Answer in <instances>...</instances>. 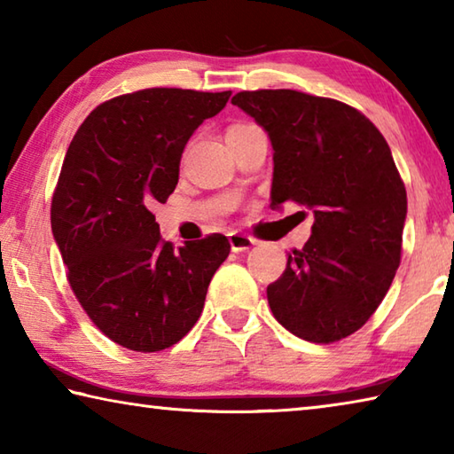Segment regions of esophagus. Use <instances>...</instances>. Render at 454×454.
<instances>
[{
    "label": "esophagus",
    "mask_w": 454,
    "mask_h": 454,
    "mask_svg": "<svg viewBox=\"0 0 454 454\" xmlns=\"http://www.w3.org/2000/svg\"><path fill=\"white\" fill-rule=\"evenodd\" d=\"M228 240L230 246H232L234 252H244V250H250L252 246L256 244V240L248 234H242V232H230L228 234Z\"/></svg>",
    "instance_id": "obj_1"
}]
</instances>
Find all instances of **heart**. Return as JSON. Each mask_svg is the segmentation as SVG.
Wrapping results in <instances>:
<instances>
[{
    "label": "heart",
    "instance_id": "b5f03b06",
    "mask_svg": "<svg viewBox=\"0 0 454 454\" xmlns=\"http://www.w3.org/2000/svg\"><path fill=\"white\" fill-rule=\"evenodd\" d=\"M250 128H254L252 124H236V126H230L228 128V132H226V136H230V134H238V132H244V129H250Z\"/></svg>",
    "mask_w": 454,
    "mask_h": 454
}]
</instances>
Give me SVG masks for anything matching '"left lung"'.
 <instances>
[{
  "label": "left lung",
  "mask_w": 454,
  "mask_h": 454,
  "mask_svg": "<svg viewBox=\"0 0 454 454\" xmlns=\"http://www.w3.org/2000/svg\"><path fill=\"white\" fill-rule=\"evenodd\" d=\"M232 104L270 136L274 208L314 214L309 242L266 288L274 318L302 340H342L379 309L401 264L406 190L388 144L338 99L256 90Z\"/></svg>",
  "instance_id": "left-lung-1"
}]
</instances>
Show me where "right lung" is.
<instances>
[{"label": "right lung", "mask_w": 454, "mask_h": 454, "mask_svg": "<svg viewBox=\"0 0 454 454\" xmlns=\"http://www.w3.org/2000/svg\"><path fill=\"white\" fill-rule=\"evenodd\" d=\"M232 91L148 88L107 99L83 120L51 198V232L90 320L120 347L158 352L190 333L230 254L210 234L174 248L152 208L178 184L194 129Z\"/></svg>", "instance_id": "1"}]
</instances>
